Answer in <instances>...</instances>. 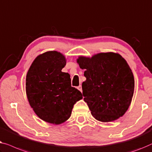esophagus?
<instances>
[{"label": "esophagus", "mask_w": 152, "mask_h": 152, "mask_svg": "<svg viewBox=\"0 0 152 152\" xmlns=\"http://www.w3.org/2000/svg\"><path fill=\"white\" fill-rule=\"evenodd\" d=\"M77 88H78V89L79 91H80L81 92H82L83 90H82V87H81V85H79V86L77 87Z\"/></svg>", "instance_id": "esophagus-1"}]
</instances>
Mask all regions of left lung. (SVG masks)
<instances>
[{"mask_svg":"<svg viewBox=\"0 0 152 152\" xmlns=\"http://www.w3.org/2000/svg\"><path fill=\"white\" fill-rule=\"evenodd\" d=\"M77 63L85 69L83 95L91 115L98 121L110 122L127 112L134 90L129 66L118 54L100 53L91 58L80 56Z\"/></svg>","mask_w":152,"mask_h":152,"instance_id":"1","label":"left lung"}]
</instances>
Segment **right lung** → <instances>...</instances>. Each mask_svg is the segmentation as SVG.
<instances>
[{
	"instance_id": "obj_1",
	"label": "right lung",
	"mask_w": 152,
	"mask_h": 152,
	"mask_svg": "<svg viewBox=\"0 0 152 152\" xmlns=\"http://www.w3.org/2000/svg\"><path fill=\"white\" fill-rule=\"evenodd\" d=\"M65 58L51 51L36 58L26 76V93L36 115L44 121L58 125L71 116L74 104L82 94L72 87L71 78L62 69Z\"/></svg>"
}]
</instances>
